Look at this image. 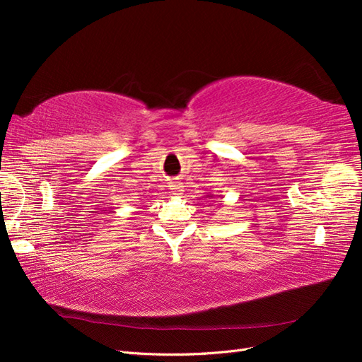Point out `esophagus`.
<instances>
[{
	"label": "esophagus",
	"instance_id": "34e87169",
	"mask_svg": "<svg viewBox=\"0 0 362 362\" xmlns=\"http://www.w3.org/2000/svg\"><path fill=\"white\" fill-rule=\"evenodd\" d=\"M171 191H173L174 194H182V191H183V185H182V182H179V180L173 182V183H171Z\"/></svg>",
	"mask_w": 362,
	"mask_h": 362
}]
</instances>
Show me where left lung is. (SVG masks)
Instances as JSON below:
<instances>
[{
  "label": "left lung",
  "instance_id": "left-lung-1",
  "mask_svg": "<svg viewBox=\"0 0 362 362\" xmlns=\"http://www.w3.org/2000/svg\"><path fill=\"white\" fill-rule=\"evenodd\" d=\"M209 197H213V194H210V196H209Z\"/></svg>",
  "mask_w": 362,
  "mask_h": 362
}]
</instances>
